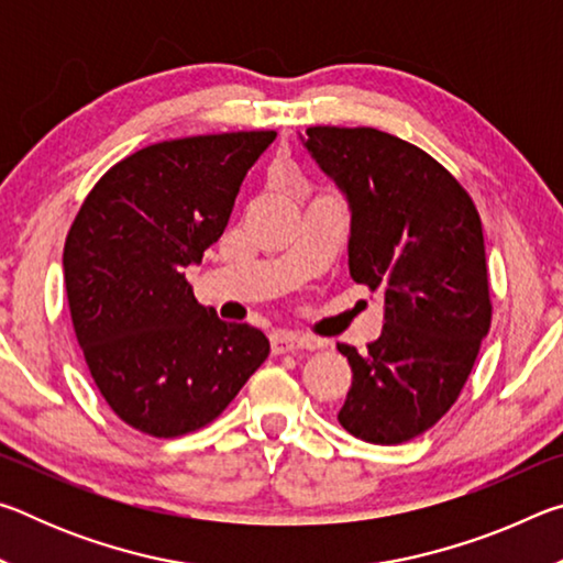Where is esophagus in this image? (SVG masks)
Wrapping results in <instances>:
<instances>
[{"label":"esophagus","mask_w":563,"mask_h":563,"mask_svg":"<svg viewBox=\"0 0 563 563\" xmlns=\"http://www.w3.org/2000/svg\"><path fill=\"white\" fill-rule=\"evenodd\" d=\"M271 345L275 355H285V352H295V350H316L322 345V342L316 338L295 335V332H275L271 338Z\"/></svg>","instance_id":"esophagus-1"}]
</instances>
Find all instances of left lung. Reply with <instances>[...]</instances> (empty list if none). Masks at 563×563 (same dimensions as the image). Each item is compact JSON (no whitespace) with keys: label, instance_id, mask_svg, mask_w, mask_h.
Here are the masks:
<instances>
[{"label":"left lung","instance_id":"8db88e82","mask_svg":"<svg viewBox=\"0 0 563 563\" xmlns=\"http://www.w3.org/2000/svg\"><path fill=\"white\" fill-rule=\"evenodd\" d=\"M300 141L347 198L352 280L385 298L367 352L338 342L352 367L338 422L357 440L407 442L454 405L489 332L479 213L450 170L393 133L312 126Z\"/></svg>","mask_w":563,"mask_h":563}]
</instances>
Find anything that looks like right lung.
Listing matches in <instances>:
<instances>
[{
	"label": "right lung",
	"mask_w": 563,
	"mask_h": 563,
	"mask_svg": "<svg viewBox=\"0 0 563 563\" xmlns=\"http://www.w3.org/2000/svg\"><path fill=\"white\" fill-rule=\"evenodd\" d=\"M275 136L141 148L101 176L74 218L64 245L74 332L99 393L133 430H201L268 357V338L203 308L184 268L223 235L247 168Z\"/></svg>",
	"instance_id": "right-lung-1"
}]
</instances>
